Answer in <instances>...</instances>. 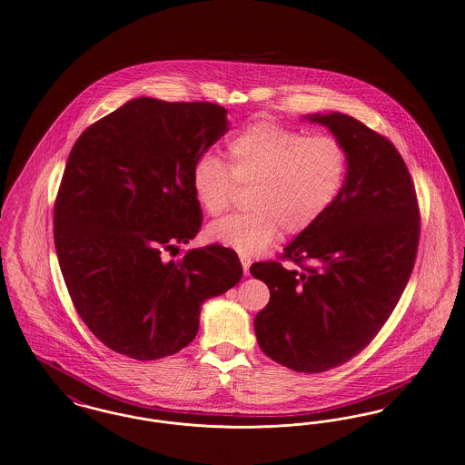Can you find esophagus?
Segmentation results:
<instances>
[{"label":"esophagus","mask_w":465,"mask_h":465,"mask_svg":"<svg viewBox=\"0 0 465 465\" xmlns=\"http://www.w3.org/2000/svg\"><path fill=\"white\" fill-rule=\"evenodd\" d=\"M240 259H242V266H243L244 274H248V272H250V264H252V261H250L248 257H244V255H242Z\"/></svg>","instance_id":"1"}]
</instances>
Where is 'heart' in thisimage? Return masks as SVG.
<instances>
[{
    "mask_svg": "<svg viewBox=\"0 0 465 465\" xmlns=\"http://www.w3.org/2000/svg\"><path fill=\"white\" fill-rule=\"evenodd\" d=\"M227 166L213 153L199 155L191 183L199 206L212 217L223 213L236 183L252 185L250 210L213 222L206 229L212 243L244 257L262 253L282 229L301 234L313 227L336 203L348 173V153L329 134L304 136L272 121H259L225 145Z\"/></svg>",
    "mask_w": 465,
    "mask_h": 465,
    "instance_id": "1",
    "label": "heart"
}]
</instances>
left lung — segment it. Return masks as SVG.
<instances>
[{
  "label": "left lung",
  "instance_id": "obj_1",
  "mask_svg": "<svg viewBox=\"0 0 465 465\" xmlns=\"http://www.w3.org/2000/svg\"><path fill=\"white\" fill-rule=\"evenodd\" d=\"M327 127L348 153L332 208L283 248L310 267L255 262L269 287L253 329L269 359L323 372L355 357L391 317L415 264L420 215L410 172L391 142L340 112L302 115Z\"/></svg>",
  "mask_w": 465,
  "mask_h": 465
}]
</instances>
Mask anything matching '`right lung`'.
I'll list each match as a JSON object with an SVG mask.
<instances>
[{
    "label": "right lung",
    "mask_w": 465,
    "mask_h": 465,
    "mask_svg": "<svg viewBox=\"0 0 465 465\" xmlns=\"http://www.w3.org/2000/svg\"><path fill=\"white\" fill-rule=\"evenodd\" d=\"M213 103L134 98L76 140L54 208V242L78 315L110 350L155 361L196 338L206 299L243 274L231 248L168 261L203 222L191 173L229 131Z\"/></svg>",
    "instance_id": "right-lung-1"
}]
</instances>
